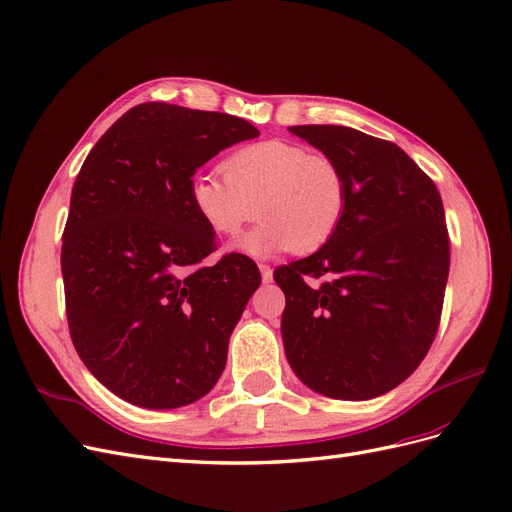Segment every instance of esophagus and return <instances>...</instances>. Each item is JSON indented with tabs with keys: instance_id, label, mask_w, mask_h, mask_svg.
Segmentation results:
<instances>
[{
	"instance_id": "1",
	"label": "esophagus",
	"mask_w": 512,
	"mask_h": 512,
	"mask_svg": "<svg viewBox=\"0 0 512 512\" xmlns=\"http://www.w3.org/2000/svg\"><path fill=\"white\" fill-rule=\"evenodd\" d=\"M258 269H260V275H262V282H271L273 280V269L269 265H265V262H260Z\"/></svg>"
}]
</instances>
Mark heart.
<instances>
[{"label": "heart", "mask_w": 512, "mask_h": 512, "mask_svg": "<svg viewBox=\"0 0 512 512\" xmlns=\"http://www.w3.org/2000/svg\"><path fill=\"white\" fill-rule=\"evenodd\" d=\"M218 173L190 179L194 213L218 237H237L256 215L265 222L239 241V250L271 256L316 252L342 226L348 181L327 153L290 141H260L237 149Z\"/></svg>", "instance_id": "heart-1"}]
</instances>
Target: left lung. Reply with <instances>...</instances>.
Returning a JSON list of instances; mask_svg holds the SVG:
<instances>
[{
    "mask_svg": "<svg viewBox=\"0 0 512 512\" xmlns=\"http://www.w3.org/2000/svg\"><path fill=\"white\" fill-rule=\"evenodd\" d=\"M342 166V226L312 256L277 267L294 374L333 399L389 393L436 339L451 247L440 192L391 141L344 126H292Z\"/></svg>",
    "mask_w": 512,
    "mask_h": 512,
    "instance_id": "1",
    "label": "left lung"
}]
</instances>
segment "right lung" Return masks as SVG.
Here are the masks:
<instances>
[{"label": "right lung", "mask_w": 512, "mask_h": 512, "mask_svg": "<svg viewBox=\"0 0 512 512\" xmlns=\"http://www.w3.org/2000/svg\"><path fill=\"white\" fill-rule=\"evenodd\" d=\"M260 132L235 115L138 104L89 151L61 245L72 344L108 391L151 410L188 406L222 376L260 271L218 250L190 205L196 170Z\"/></svg>", "instance_id": "1"}]
</instances>
